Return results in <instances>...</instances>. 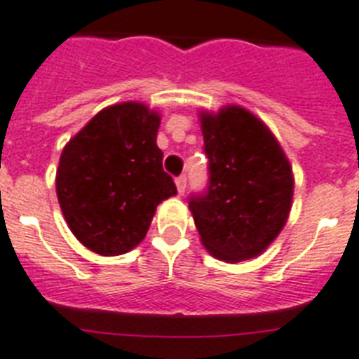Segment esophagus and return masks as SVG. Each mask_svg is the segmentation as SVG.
Wrapping results in <instances>:
<instances>
[{"label":"esophagus","instance_id":"obj_1","mask_svg":"<svg viewBox=\"0 0 359 359\" xmlns=\"http://www.w3.org/2000/svg\"><path fill=\"white\" fill-rule=\"evenodd\" d=\"M176 187H177V193L180 194L185 193V187H187V177L185 176L176 177Z\"/></svg>","mask_w":359,"mask_h":359}]
</instances>
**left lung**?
I'll use <instances>...</instances> for the list:
<instances>
[{
  "label": "left lung",
  "mask_w": 359,
  "mask_h": 359,
  "mask_svg": "<svg viewBox=\"0 0 359 359\" xmlns=\"http://www.w3.org/2000/svg\"><path fill=\"white\" fill-rule=\"evenodd\" d=\"M209 187L191 198L203 248L226 263L261 256L291 213L293 166L269 126L248 109L200 111Z\"/></svg>",
  "instance_id": "obj_1"
}]
</instances>
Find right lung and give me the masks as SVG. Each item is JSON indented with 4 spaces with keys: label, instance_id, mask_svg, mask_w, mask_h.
Masks as SVG:
<instances>
[{
    "label": "right lung",
    "instance_id": "1",
    "mask_svg": "<svg viewBox=\"0 0 359 359\" xmlns=\"http://www.w3.org/2000/svg\"><path fill=\"white\" fill-rule=\"evenodd\" d=\"M161 114L140 102L102 109L62 148L57 200L72 233L100 256L140 245L157 205L177 194L157 148Z\"/></svg>",
    "mask_w": 359,
    "mask_h": 359
}]
</instances>
